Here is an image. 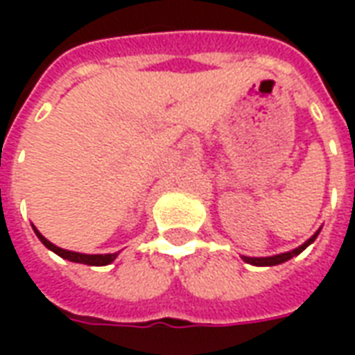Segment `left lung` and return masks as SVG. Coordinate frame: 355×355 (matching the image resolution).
<instances>
[{"mask_svg": "<svg viewBox=\"0 0 355 355\" xmlns=\"http://www.w3.org/2000/svg\"><path fill=\"white\" fill-rule=\"evenodd\" d=\"M318 234H320V230L315 232V234H313L312 238L308 239V241H304L302 245L297 247V249H293V251H287V253L274 254V257H243V254H241V259H243L247 264H253V266H277V264L291 261L293 257H297V254L302 253L306 247L310 245V243H313V239L318 238Z\"/></svg>", "mask_w": 355, "mask_h": 355, "instance_id": "8db88e82", "label": "left lung"}]
</instances>
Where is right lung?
I'll return each mask as SVG.
<instances>
[{
    "label": "right lung",
    "mask_w": 355,
    "mask_h": 355,
    "mask_svg": "<svg viewBox=\"0 0 355 355\" xmlns=\"http://www.w3.org/2000/svg\"><path fill=\"white\" fill-rule=\"evenodd\" d=\"M32 228H34L35 236L40 238V241H42L43 245L47 247L49 251H53V253H57L58 257L66 259V261L80 262V264H89V266H106V264H112V262L116 261L117 253L85 254V253H76V251H68V249H62V247H57L55 243H51L47 238H43L42 234H40V230H37L35 226H32Z\"/></svg>",
    "instance_id": "add662e5"
}]
</instances>
